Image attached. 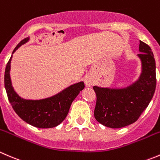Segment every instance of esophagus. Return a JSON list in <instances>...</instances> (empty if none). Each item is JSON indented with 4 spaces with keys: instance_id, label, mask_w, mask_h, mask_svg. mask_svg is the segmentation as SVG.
Instances as JSON below:
<instances>
[{
    "instance_id": "1",
    "label": "esophagus",
    "mask_w": 160,
    "mask_h": 160,
    "mask_svg": "<svg viewBox=\"0 0 160 160\" xmlns=\"http://www.w3.org/2000/svg\"><path fill=\"white\" fill-rule=\"evenodd\" d=\"M85 84L87 87H91L94 84V79L91 76L85 77Z\"/></svg>"
}]
</instances>
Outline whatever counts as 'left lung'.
Here are the masks:
<instances>
[{"label": "left lung", "instance_id": "1", "mask_svg": "<svg viewBox=\"0 0 160 160\" xmlns=\"http://www.w3.org/2000/svg\"><path fill=\"white\" fill-rule=\"evenodd\" d=\"M139 51L142 73L136 82L121 88L93 86L95 118L106 127L120 128L133 124L152 99L156 86L154 55L149 46L141 40Z\"/></svg>", "mask_w": 160, "mask_h": 160}]
</instances>
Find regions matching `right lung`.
<instances>
[{"instance_id":"1","label":"right lung","mask_w":160,"mask_h":160,"mask_svg":"<svg viewBox=\"0 0 160 160\" xmlns=\"http://www.w3.org/2000/svg\"><path fill=\"white\" fill-rule=\"evenodd\" d=\"M29 40V37L22 40L14 49L12 54ZM8 62L4 73V87L12 108L21 119L36 128H50L59 125L67 117L74 99L85 88L83 82L73 84L58 94L42 99H26L17 94L10 77L11 61Z\"/></svg>"}]
</instances>
